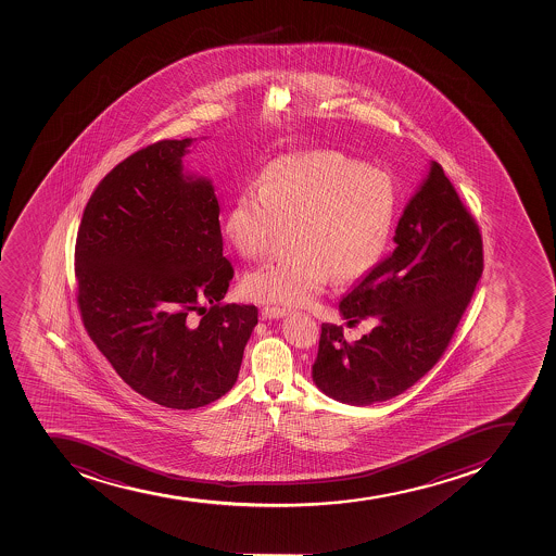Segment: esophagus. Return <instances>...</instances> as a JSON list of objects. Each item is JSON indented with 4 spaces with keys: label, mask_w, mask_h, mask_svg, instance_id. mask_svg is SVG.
I'll return each mask as SVG.
<instances>
[{
    "label": "esophagus",
    "mask_w": 556,
    "mask_h": 556,
    "mask_svg": "<svg viewBox=\"0 0 556 556\" xmlns=\"http://www.w3.org/2000/svg\"><path fill=\"white\" fill-rule=\"evenodd\" d=\"M286 313H288V309L280 306H265L261 309L263 318H280L285 317Z\"/></svg>",
    "instance_id": "obj_1"
}]
</instances>
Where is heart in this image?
Wrapping results in <instances>:
<instances>
[{
	"label": "heart",
	"mask_w": 556,
	"mask_h": 556,
	"mask_svg": "<svg viewBox=\"0 0 556 556\" xmlns=\"http://www.w3.org/2000/svg\"><path fill=\"white\" fill-rule=\"evenodd\" d=\"M397 187L386 170L367 169L339 151L274 160L233 198L225 232L239 254L257 260L290 230L293 255L244 277L250 299L312 304L333 276L362 279L383 260L397 217Z\"/></svg>",
	"instance_id": "obj_1"
}]
</instances>
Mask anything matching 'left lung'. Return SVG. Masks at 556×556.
<instances>
[{
	"label": "left lung",
	"mask_w": 556,
	"mask_h": 556,
	"mask_svg": "<svg viewBox=\"0 0 556 556\" xmlns=\"http://www.w3.org/2000/svg\"><path fill=\"white\" fill-rule=\"evenodd\" d=\"M394 243L340 302L351 326L370 318L372 331L348 342L340 326L323 324L313 380L339 402H386L424 378L444 355L481 279V230L438 162L405 206Z\"/></svg>",
	"instance_id": "obj_1"
}]
</instances>
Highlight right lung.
Here are the masks:
<instances>
[{
  "mask_svg": "<svg viewBox=\"0 0 556 556\" xmlns=\"http://www.w3.org/2000/svg\"><path fill=\"white\" fill-rule=\"evenodd\" d=\"M191 142L159 140L115 165L75 241L77 307L93 344L132 391L178 410L232 389L257 324V307L222 302L233 268L214 187L181 173Z\"/></svg>",
  "mask_w": 556,
  "mask_h": 556,
  "instance_id": "add662e5",
  "label": "right lung"
}]
</instances>
